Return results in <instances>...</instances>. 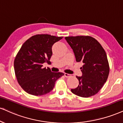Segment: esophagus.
Segmentation results:
<instances>
[{
    "mask_svg": "<svg viewBox=\"0 0 123 123\" xmlns=\"http://www.w3.org/2000/svg\"><path fill=\"white\" fill-rule=\"evenodd\" d=\"M64 76L66 77V78H68V77L70 76V75L68 74H67V73H65L64 74Z\"/></svg>",
    "mask_w": 123,
    "mask_h": 123,
    "instance_id": "obj_1",
    "label": "esophagus"
}]
</instances>
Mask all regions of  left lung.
I'll return each mask as SVG.
<instances>
[{"label":"left lung","instance_id":"8db88e82","mask_svg":"<svg viewBox=\"0 0 123 123\" xmlns=\"http://www.w3.org/2000/svg\"><path fill=\"white\" fill-rule=\"evenodd\" d=\"M77 62H82V76L76 78L78 87L71 92L82 98L96 95L108 79L110 66L105 50L96 39L89 36H67Z\"/></svg>","mask_w":123,"mask_h":123}]
</instances>
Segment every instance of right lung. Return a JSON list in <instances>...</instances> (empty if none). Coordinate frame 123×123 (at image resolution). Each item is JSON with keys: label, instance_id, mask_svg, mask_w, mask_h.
I'll return each instance as SVG.
<instances>
[{"label": "right lung", "instance_id": "1", "mask_svg": "<svg viewBox=\"0 0 123 123\" xmlns=\"http://www.w3.org/2000/svg\"><path fill=\"white\" fill-rule=\"evenodd\" d=\"M62 38L63 36L37 34L22 45L15 58L14 70L18 83L27 93L35 96L49 93L56 81L64 75L43 67L44 63L50 62L53 44Z\"/></svg>", "mask_w": 123, "mask_h": 123}]
</instances>
